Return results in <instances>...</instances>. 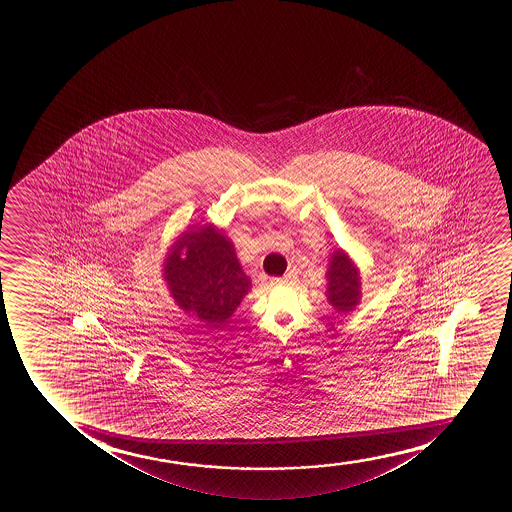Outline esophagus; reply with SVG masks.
<instances>
[{"label":"esophagus","instance_id":"esophagus-1","mask_svg":"<svg viewBox=\"0 0 512 512\" xmlns=\"http://www.w3.org/2000/svg\"><path fill=\"white\" fill-rule=\"evenodd\" d=\"M294 280V274L288 273L285 278H274L273 281H271V285H281V283H287V281Z\"/></svg>","mask_w":512,"mask_h":512}]
</instances>
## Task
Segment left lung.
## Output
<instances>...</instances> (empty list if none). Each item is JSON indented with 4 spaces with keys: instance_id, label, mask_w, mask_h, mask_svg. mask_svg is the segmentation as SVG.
I'll return each mask as SVG.
<instances>
[{
    "instance_id": "obj_1",
    "label": "left lung",
    "mask_w": 512,
    "mask_h": 512,
    "mask_svg": "<svg viewBox=\"0 0 512 512\" xmlns=\"http://www.w3.org/2000/svg\"><path fill=\"white\" fill-rule=\"evenodd\" d=\"M327 301L336 309L337 313L348 315L355 311L362 299V276L357 264L350 259V255L343 248L332 252L327 269Z\"/></svg>"
}]
</instances>
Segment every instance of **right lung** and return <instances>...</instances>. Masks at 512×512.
I'll use <instances>...</instances> for the list:
<instances>
[{"label":"right lung","mask_w":512,"mask_h":512,"mask_svg":"<svg viewBox=\"0 0 512 512\" xmlns=\"http://www.w3.org/2000/svg\"><path fill=\"white\" fill-rule=\"evenodd\" d=\"M162 278L176 306L208 329H222L252 288L231 238L208 222L190 225L176 238Z\"/></svg>","instance_id":"1"}]
</instances>
